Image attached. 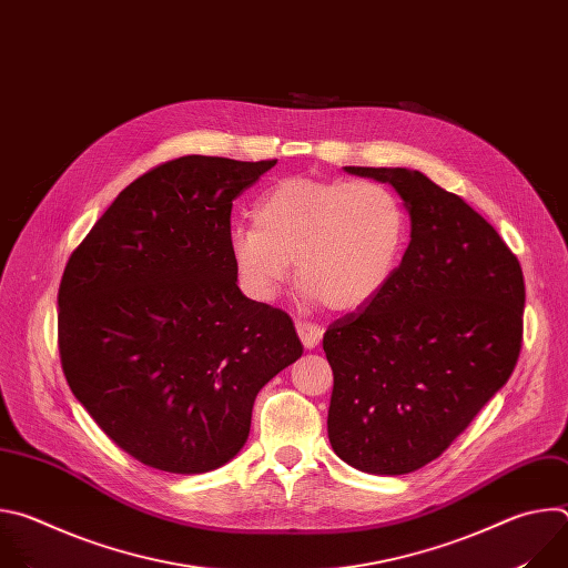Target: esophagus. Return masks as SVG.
<instances>
[{
	"label": "esophagus",
	"instance_id": "obj_1",
	"mask_svg": "<svg viewBox=\"0 0 568 568\" xmlns=\"http://www.w3.org/2000/svg\"><path fill=\"white\" fill-rule=\"evenodd\" d=\"M296 333L305 348H314L323 335V331L316 326V323H310V321H296Z\"/></svg>",
	"mask_w": 568,
	"mask_h": 568
}]
</instances>
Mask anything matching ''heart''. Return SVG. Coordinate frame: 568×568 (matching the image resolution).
<instances>
[{"label": "heart", "instance_id": "1", "mask_svg": "<svg viewBox=\"0 0 568 568\" xmlns=\"http://www.w3.org/2000/svg\"><path fill=\"white\" fill-rule=\"evenodd\" d=\"M409 237V213L384 184L287 178L254 206V224L233 226L229 254L254 301L272 303L292 274L305 301L357 310L390 283Z\"/></svg>", "mask_w": 568, "mask_h": 568}]
</instances>
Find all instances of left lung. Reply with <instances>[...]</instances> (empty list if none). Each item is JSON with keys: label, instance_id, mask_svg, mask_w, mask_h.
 Listing matches in <instances>:
<instances>
[{"label": "left lung", "instance_id": "obj_1", "mask_svg": "<svg viewBox=\"0 0 568 568\" xmlns=\"http://www.w3.org/2000/svg\"><path fill=\"white\" fill-rule=\"evenodd\" d=\"M346 171L397 191L412 242L382 294L323 335L335 375L328 438L362 471L409 474L436 460L513 375L524 274L497 229L423 173Z\"/></svg>", "mask_w": 568, "mask_h": 568}]
</instances>
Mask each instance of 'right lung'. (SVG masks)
I'll return each mask as SVG.
<instances>
[{
  "mask_svg": "<svg viewBox=\"0 0 568 568\" xmlns=\"http://www.w3.org/2000/svg\"><path fill=\"white\" fill-rule=\"evenodd\" d=\"M276 159L186 154L119 193L58 290L67 384L139 463L202 474L247 443L258 390L303 353L287 312L247 298L231 206Z\"/></svg>",
  "mask_w": 568,
  "mask_h": 568,
  "instance_id": "obj_1",
  "label": "right lung"
}]
</instances>
